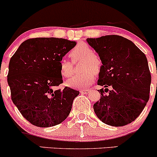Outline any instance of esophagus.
Segmentation results:
<instances>
[{"mask_svg": "<svg viewBox=\"0 0 157 157\" xmlns=\"http://www.w3.org/2000/svg\"><path fill=\"white\" fill-rule=\"evenodd\" d=\"M80 92V93H83V94H87L90 93V90H81Z\"/></svg>", "mask_w": 157, "mask_h": 157, "instance_id": "34e87169", "label": "esophagus"}]
</instances>
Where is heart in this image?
<instances>
[{
	"label": "heart",
	"instance_id": "b5f03b06",
	"mask_svg": "<svg viewBox=\"0 0 157 157\" xmlns=\"http://www.w3.org/2000/svg\"><path fill=\"white\" fill-rule=\"evenodd\" d=\"M69 56L72 62L63 59L60 61L59 72L61 77L68 78L74 74V63L81 61L80 71L83 73L73 77L67 81L70 87L82 89L87 87L95 80V73L99 74L102 67V61L100 57L93 53L92 48L86 44L79 45L71 49Z\"/></svg>",
	"mask_w": 157,
	"mask_h": 157
}]
</instances>
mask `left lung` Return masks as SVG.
<instances>
[{"label": "left lung", "mask_w": 157, "mask_h": 157, "mask_svg": "<svg viewBox=\"0 0 157 157\" xmlns=\"http://www.w3.org/2000/svg\"><path fill=\"white\" fill-rule=\"evenodd\" d=\"M87 42L102 61L98 85L101 97L93 105L98 118L111 126L134 121L150 98L151 75L142 51L131 41L111 35Z\"/></svg>", "instance_id": "1"}]
</instances>
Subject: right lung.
I'll use <instances>...</instances> for the list:
<instances>
[{"label": "right lung", "instance_id": "1", "mask_svg": "<svg viewBox=\"0 0 157 157\" xmlns=\"http://www.w3.org/2000/svg\"><path fill=\"white\" fill-rule=\"evenodd\" d=\"M76 45L65 39L33 38L24 41L11 57L7 74L11 99L33 125L52 127L69 115L79 91L56 88L63 83L60 61Z\"/></svg>", "mask_w": 157, "mask_h": 157}]
</instances>
